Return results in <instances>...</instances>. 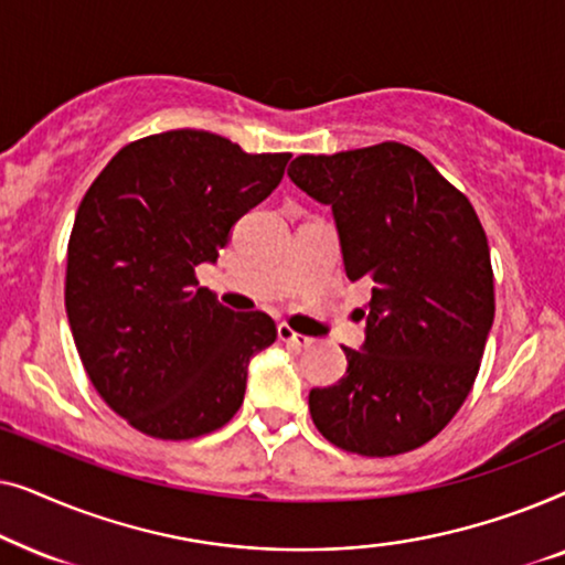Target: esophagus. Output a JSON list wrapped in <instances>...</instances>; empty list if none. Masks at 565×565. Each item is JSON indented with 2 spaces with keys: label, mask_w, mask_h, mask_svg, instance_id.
<instances>
[{
  "label": "esophagus",
  "mask_w": 565,
  "mask_h": 565,
  "mask_svg": "<svg viewBox=\"0 0 565 565\" xmlns=\"http://www.w3.org/2000/svg\"><path fill=\"white\" fill-rule=\"evenodd\" d=\"M277 334H280V339L285 344L296 347V350H306V347L313 344L311 337H303V334H296L290 327H285V323H280V329H277Z\"/></svg>",
  "instance_id": "1"
}]
</instances>
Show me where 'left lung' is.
<instances>
[{
  "instance_id": "8db88e82",
  "label": "left lung",
  "mask_w": 565,
  "mask_h": 565,
  "mask_svg": "<svg viewBox=\"0 0 565 565\" xmlns=\"http://www.w3.org/2000/svg\"><path fill=\"white\" fill-rule=\"evenodd\" d=\"M288 177L329 205L352 282H373L365 342L347 375L313 388L308 408L331 445L388 458L429 443L458 414L493 323V273L483 226L419 151L385 141L300 153Z\"/></svg>"
}]
</instances>
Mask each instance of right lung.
<instances>
[{
	"mask_svg": "<svg viewBox=\"0 0 565 565\" xmlns=\"http://www.w3.org/2000/svg\"><path fill=\"white\" fill-rule=\"evenodd\" d=\"M290 153H246L177 128L128 143L76 211L66 313L92 385L143 435L192 439L238 412L249 360L277 339L200 288L231 231L282 180Z\"/></svg>",
	"mask_w": 565,
	"mask_h": 565,
	"instance_id": "right-lung-1",
	"label": "right lung"
}]
</instances>
